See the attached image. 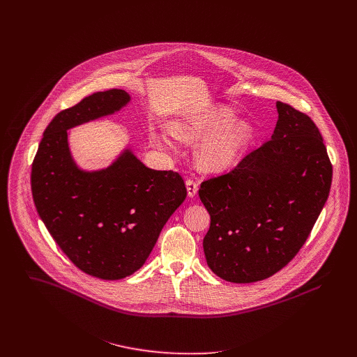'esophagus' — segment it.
Instances as JSON below:
<instances>
[{
	"label": "esophagus",
	"instance_id": "esophagus-1",
	"mask_svg": "<svg viewBox=\"0 0 357 357\" xmlns=\"http://www.w3.org/2000/svg\"><path fill=\"white\" fill-rule=\"evenodd\" d=\"M185 185H187V192H188V197L190 198H194L195 195H197V192H198V183L195 181V180H187V183H185Z\"/></svg>",
	"mask_w": 357,
	"mask_h": 357
}]
</instances>
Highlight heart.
Here are the masks:
<instances>
[{
  "instance_id": "heart-1",
  "label": "heart",
  "mask_w": 357,
  "mask_h": 357,
  "mask_svg": "<svg viewBox=\"0 0 357 357\" xmlns=\"http://www.w3.org/2000/svg\"><path fill=\"white\" fill-rule=\"evenodd\" d=\"M234 111L227 105H211L201 112L172 123V133L187 142H199L198 163L204 170L221 172L236 165L253 139V128L245 121H235ZM155 142L169 150H176L173 140L160 135Z\"/></svg>"
}]
</instances>
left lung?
<instances>
[{"label":"left lung","instance_id":"8db88e82","mask_svg":"<svg viewBox=\"0 0 357 357\" xmlns=\"http://www.w3.org/2000/svg\"><path fill=\"white\" fill-rule=\"evenodd\" d=\"M276 108L271 140L201 184L210 214L204 257L227 282L253 283L286 266L328 198L333 166L317 126L286 102Z\"/></svg>","mask_w":357,"mask_h":357}]
</instances>
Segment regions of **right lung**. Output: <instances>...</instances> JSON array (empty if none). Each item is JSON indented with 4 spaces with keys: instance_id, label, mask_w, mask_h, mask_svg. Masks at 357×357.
<instances>
[{
    "instance_id": "add662e5",
    "label": "right lung",
    "mask_w": 357,
    "mask_h": 357,
    "mask_svg": "<svg viewBox=\"0 0 357 357\" xmlns=\"http://www.w3.org/2000/svg\"><path fill=\"white\" fill-rule=\"evenodd\" d=\"M130 100L125 91L109 89L59 112L31 167L33 199L52 238L75 266L104 280L123 279L144 265L187 197L178 173L147 167L129 147L100 170L75 163L67 130L112 115Z\"/></svg>"
}]
</instances>
